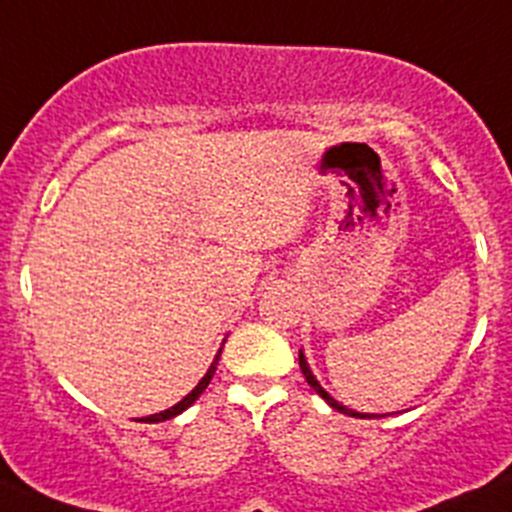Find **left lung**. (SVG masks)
<instances>
[{"label":"left lung","instance_id":"left-lung-1","mask_svg":"<svg viewBox=\"0 0 512 512\" xmlns=\"http://www.w3.org/2000/svg\"><path fill=\"white\" fill-rule=\"evenodd\" d=\"M299 367H301V372H304V377H306V382L311 384V387H314V392L319 394V397H324L326 399V405H332L334 410L337 412H344V415H349V417H362V420H372L374 415H362V412H354V410H349V407H344V405H339L337 399L334 397H329V394L324 392V387H321L319 382H316L314 379V374H311V369H309V364H306V359H304V354L299 352Z\"/></svg>","mask_w":512,"mask_h":512}]
</instances>
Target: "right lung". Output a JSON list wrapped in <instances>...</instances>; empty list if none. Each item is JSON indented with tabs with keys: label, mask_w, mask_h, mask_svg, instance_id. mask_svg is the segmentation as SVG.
<instances>
[{
	"label": "right lung",
	"mask_w": 512,
	"mask_h": 512,
	"mask_svg": "<svg viewBox=\"0 0 512 512\" xmlns=\"http://www.w3.org/2000/svg\"><path fill=\"white\" fill-rule=\"evenodd\" d=\"M218 357H221V354H216V362L211 364V369H208V372H206V377H203L201 382H198V387L193 389L191 394H186V397L180 399L178 405H173V407H170V410H165V412H158V415L143 417V422H163V420H170V417L180 415V412H183V410H188V407H191L193 402H196V399L201 397V394H203V389L208 387V382H211V379H213V374H216V364H218Z\"/></svg>",
	"instance_id": "1"
}]
</instances>
